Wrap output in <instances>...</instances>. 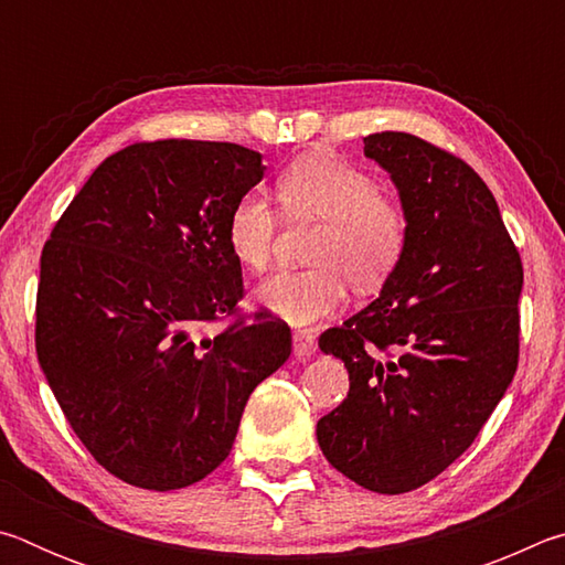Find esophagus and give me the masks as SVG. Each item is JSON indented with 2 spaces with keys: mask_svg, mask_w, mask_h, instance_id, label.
<instances>
[{
  "mask_svg": "<svg viewBox=\"0 0 565 565\" xmlns=\"http://www.w3.org/2000/svg\"><path fill=\"white\" fill-rule=\"evenodd\" d=\"M294 353L296 359H311L317 353V339L309 331H294Z\"/></svg>",
  "mask_w": 565,
  "mask_h": 565,
  "instance_id": "obj_1",
  "label": "esophagus"
}]
</instances>
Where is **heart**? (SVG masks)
<instances>
[{
  "label": "heart",
  "instance_id": "heart-1",
  "mask_svg": "<svg viewBox=\"0 0 565 565\" xmlns=\"http://www.w3.org/2000/svg\"><path fill=\"white\" fill-rule=\"evenodd\" d=\"M279 202L291 218H313L323 228L311 248L317 269L279 271L262 284L256 301L291 327L329 317L347 301L349 281L359 291L384 284L406 254L408 216L381 194L379 181L329 154L296 159L279 177ZM279 216L262 194H244L228 212L226 242L248 271L271 262Z\"/></svg>",
  "mask_w": 565,
  "mask_h": 565
}]
</instances>
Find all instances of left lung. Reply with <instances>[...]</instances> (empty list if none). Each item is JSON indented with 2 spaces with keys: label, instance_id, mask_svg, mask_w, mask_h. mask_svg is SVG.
<instances>
[{
  "label": "left lung",
  "instance_id": "obj_1",
  "mask_svg": "<svg viewBox=\"0 0 565 565\" xmlns=\"http://www.w3.org/2000/svg\"><path fill=\"white\" fill-rule=\"evenodd\" d=\"M408 244L376 301L319 349L343 361L349 396L317 424L327 461L376 493H406L461 456L519 366L523 266L476 171L404 131L369 134Z\"/></svg>",
  "mask_w": 565,
  "mask_h": 565
}]
</instances>
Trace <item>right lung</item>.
<instances>
[{"label": "right lung", "mask_w": 565, "mask_h": 565, "mask_svg": "<svg viewBox=\"0 0 565 565\" xmlns=\"http://www.w3.org/2000/svg\"><path fill=\"white\" fill-rule=\"evenodd\" d=\"M264 171L228 141H141L94 169L44 244L40 366L87 451L139 489L212 473L291 353L269 313L199 337L244 296L226 222Z\"/></svg>", "instance_id": "right-lung-1"}]
</instances>
